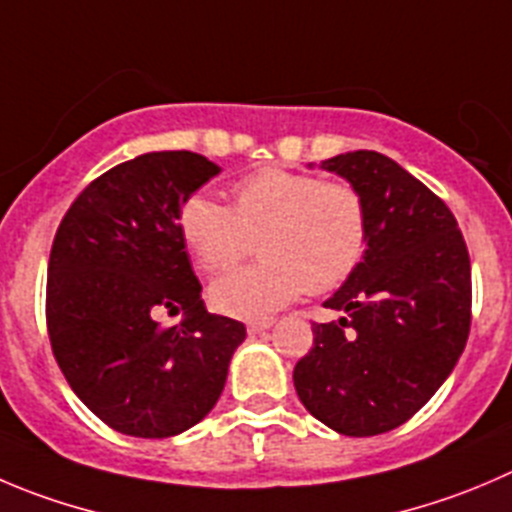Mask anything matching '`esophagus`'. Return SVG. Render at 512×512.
Returning a JSON list of instances; mask_svg holds the SVG:
<instances>
[{
	"label": "esophagus",
	"instance_id": "1",
	"mask_svg": "<svg viewBox=\"0 0 512 512\" xmlns=\"http://www.w3.org/2000/svg\"><path fill=\"white\" fill-rule=\"evenodd\" d=\"M271 324H274V319H251L246 324V329H248V334H261V332H266Z\"/></svg>",
	"mask_w": 512,
	"mask_h": 512
}]
</instances>
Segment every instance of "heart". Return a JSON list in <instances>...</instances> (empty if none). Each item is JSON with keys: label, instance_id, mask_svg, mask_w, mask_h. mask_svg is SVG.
<instances>
[{"label": "heart", "instance_id": "1", "mask_svg": "<svg viewBox=\"0 0 512 512\" xmlns=\"http://www.w3.org/2000/svg\"><path fill=\"white\" fill-rule=\"evenodd\" d=\"M231 201L228 208L193 193L178 213L180 236L206 274L233 269L253 251V241L261 243V264L211 286V304L223 314L253 319L304 291H334L364 261L369 213L352 183L264 168L238 180Z\"/></svg>", "mask_w": 512, "mask_h": 512}]
</instances>
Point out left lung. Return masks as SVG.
<instances>
[{"label":"left lung","instance_id":"obj_1","mask_svg":"<svg viewBox=\"0 0 512 512\" xmlns=\"http://www.w3.org/2000/svg\"><path fill=\"white\" fill-rule=\"evenodd\" d=\"M321 168L364 196L369 243L359 269L324 301L344 316L311 326L294 387L326 427L382 435L427 405L465 349L470 256L447 203L387 155L354 150Z\"/></svg>","mask_w":512,"mask_h":512}]
</instances>
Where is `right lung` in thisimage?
Segmentation results:
<instances>
[{
  "mask_svg": "<svg viewBox=\"0 0 512 512\" xmlns=\"http://www.w3.org/2000/svg\"><path fill=\"white\" fill-rule=\"evenodd\" d=\"M218 173L191 150L145 153L67 208L47 266V332L72 392L107 427L163 440L218 402L246 326L208 314L180 206ZM187 311L175 327L160 313Z\"/></svg>",
  "mask_w": 512,
  "mask_h": 512,
  "instance_id": "1",
  "label": "right lung"
}]
</instances>
